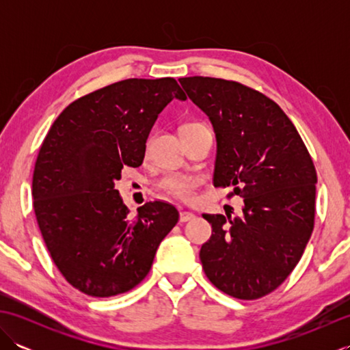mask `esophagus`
Returning a JSON list of instances; mask_svg holds the SVG:
<instances>
[{
	"mask_svg": "<svg viewBox=\"0 0 350 350\" xmlns=\"http://www.w3.org/2000/svg\"><path fill=\"white\" fill-rule=\"evenodd\" d=\"M194 218H196L194 213H191V212H180L179 221H180V222H188V221H192Z\"/></svg>",
	"mask_w": 350,
	"mask_h": 350,
	"instance_id": "34e87169",
	"label": "esophagus"
}]
</instances>
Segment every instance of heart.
I'll use <instances>...</instances> for the list:
<instances>
[{
    "instance_id": "obj_1",
    "label": "heart",
    "mask_w": 350,
    "mask_h": 350,
    "mask_svg": "<svg viewBox=\"0 0 350 350\" xmlns=\"http://www.w3.org/2000/svg\"><path fill=\"white\" fill-rule=\"evenodd\" d=\"M202 126H204V124L191 123V124L185 126L183 132L196 129V128H202ZM161 185L170 196L179 198V200H182V202H191V200L196 196L197 188L200 187V180L196 179V177H191V176L174 174V176H168L167 179H163Z\"/></svg>"
}]
</instances>
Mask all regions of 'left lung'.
Returning a JSON list of instances; mask_svg holds the SVG:
<instances>
[{"instance_id": "8db88e82", "label": "left lung", "mask_w": 350, "mask_h": 350, "mask_svg": "<svg viewBox=\"0 0 350 350\" xmlns=\"http://www.w3.org/2000/svg\"><path fill=\"white\" fill-rule=\"evenodd\" d=\"M217 135L215 187L243 198L241 217L209 215L200 250L206 277L237 299L273 292L301 260L314 228L317 174L293 123L277 103L236 81L180 78Z\"/></svg>"}]
</instances>
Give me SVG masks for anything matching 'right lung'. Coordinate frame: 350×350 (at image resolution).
Listing matches in <instances>:
<instances>
[{"label": "right lung", "mask_w": 350, "mask_h": 350, "mask_svg": "<svg viewBox=\"0 0 350 350\" xmlns=\"http://www.w3.org/2000/svg\"><path fill=\"white\" fill-rule=\"evenodd\" d=\"M185 100L174 78L123 79L72 102L44 137L33 173V207L44 245L70 286L109 298L138 286L171 228L176 207L148 202L131 218L114 189L139 167L161 111Z\"/></svg>", "instance_id": "obj_1"}]
</instances>
